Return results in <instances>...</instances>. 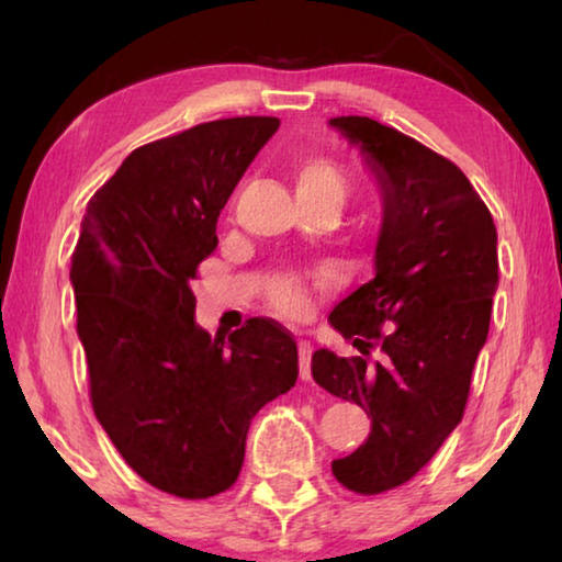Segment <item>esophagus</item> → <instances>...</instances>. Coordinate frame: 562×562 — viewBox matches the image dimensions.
Masks as SVG:
<instances>
[{
  "mask_svg": "<svg viewBox=\"0 0 562 562\" xmlns=\"http://www.w3.org/2000/svg\"><path fill=\"white\" fill-rule=\"evenodd\" d=\"M297 351H300V376L304 382H310L312 379V369H310V361H312V345L307 339H300L297 341Z\"/></svg>",
  "mask_w": 562,
  "mask_h": 562,
  "instance_id": "esophagus-1",
  "label": "esophagus"
}]
</instances>
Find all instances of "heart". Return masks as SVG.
<instances>
[{
    "mask_svg": "<svg viewBox=\"0 0 562 562\" xmlns=\"http://www.w3.org/2000/svg\"><path fill=\"white\" fill-rule=\"evenodd\" d=\"M292 178L297 195L304 205L335 203L339 205L347 193V176L335 158L325 154H297L292 160ZM337 272L335 268H317L312 272L297 270H280L268 280V300L282 315L288 317H304L310 315L315 294L335 284Z\"/></svg>",
    "mask_w": 562,
    "mask_h": 562,
    "instance_id": "b5f03b06",
    "label": "heart"
}]
</instances>
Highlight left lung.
<instances>
[{"label":"left lung","instance_id":"8db88e82","mask_svg":"<svg viewBox=\"0 0 562 562\" xmlns=\"http://www.w3.org/2000/svg\"><path fill=\"white\" fill-rule=\"evenodd\" d=\"M364 150L384 190L374 280L329 322L359 357L312 355L315 382L372 418L369 439L331 461L359 496L402 486L463 418L498 288L496 225L461 168L369 116L329 121Z\"/></svg>","mask_w":562,"mask_h":562}]
</instances>
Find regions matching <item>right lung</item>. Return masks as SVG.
I'll list each match as a JSON object with an SVG mask.
<instances>
[{"label": "right lung", "mask_w": 562, "mask_h": 562, "mask_svg": "<svg viewBox=\"0 0 562 562\" xmlns=\"http://www.w3.org/2000/svg\"><path fill=\"white\" fill-rule=\"evenodd\" d=\"M278 126L221 119L136 148L93 193L71 255L93 414L123 461L178 498L231 488L252 416L297 382V341L280 322L211 337L190 290L217 215Z\"/></svg>", "instance_id": "add662e5"}]
</instances>
